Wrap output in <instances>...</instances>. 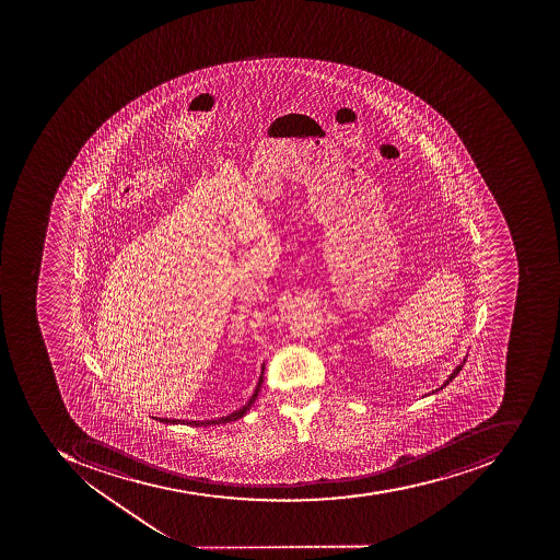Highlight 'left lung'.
<instances>
[{
  "mask_svg": "<svg viewBox=\"0 0 560 560\" xmlns=\"http://www.w3.org/2000/svg\"><path fill=\"white\" fill-rule=\"evenodd\" d=\"M465 363H466V360H463V363H460L459 366H456V370H454V372L451 373V375H448L447 381H445V384L442 385L441 389H444L445 385H447L448 382L453 381V378L456 377L457 373H459L460 370H463V365H465Z\"/></svg>",
  "mask_w": 560,
  "mask_h": 560,
  "instance_id": "1",
  "label": "left lung"
}]
</instances>
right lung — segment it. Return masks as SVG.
I'll return each instance as SVG.
<instances>
[{"label":"right lung","mask_w":560,"mask_h":560,"mask_svg":"<svg viewBox=\"0 0 560 560\" xmlns=\"http://www.w3.org/2000/svg\"><path fill=\"white\" fill-rule=\"evenodd\" d=\"M264 378V366L262 373H260V378H258L257 389H255L254 396L250 397V401L246 402L242 409L238 411L231 412L228 417L218 418V420H206V421H188V420H167V418H155V420L163 421V423H173V424H191V427H209V424H221V423H230V421L240 420V418L245 417L246 411L252 408L255 399H257L258 390H260V385H262Z\"/></svg>","instance_id":"right-lung-1"}]
</instances>
